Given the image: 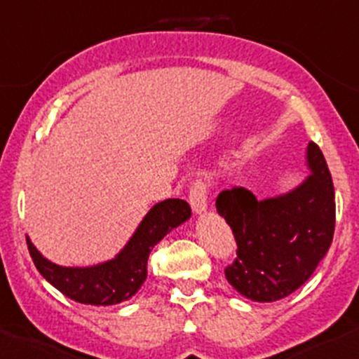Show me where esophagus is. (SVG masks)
Instances as JSON below:
<instances>
[{
	"label": "esophagus",
	"instance_id": "obj_1",
	"mask_svg": "<svg viewBox=\"0 0 359 359\" xmlns=\"http://www.w3.org/2000/svg\"><path fill=\"white\" fill-rule=\"evenodd\" d=\"M208 193L210 187L205 179L200 177V179L193 180V184H191L189 187V203L196 213H201L206 210V205H208Z\"/></svg>",
	"mask_w": 359,
	"mask_h": 359
}]
</instances>
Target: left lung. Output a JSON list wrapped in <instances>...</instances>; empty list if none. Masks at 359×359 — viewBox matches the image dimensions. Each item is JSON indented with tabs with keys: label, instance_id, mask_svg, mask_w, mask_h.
<instances>
[{
	"label": "left lung",
	"instance_id": "1",
	"mask_svg": "<svg viewBox=\"0 0 359 359\" xmlns=\"http://www.w3.org/2000/svg\"><path fill=\"white\" fill-rule=\"evenodd\" d=\"M311 175L292 193L259 201L245 187L224 189L217 212L236 240V259L224 269L241 295L257 302L285 299L302 287L334 240L335 191L318 144L307 146Z\"/></svg>",
	"mask_w": 359,
	"mask_h": 359
}]
</instances>
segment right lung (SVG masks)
Masks as SVG:
<instances>
[{
  "instance_id": "1",
  "label": "right lung",
  "mask_w": 359,
  "mask_h": 359,
  "mask_svg": "<svg viewBox=\"0 0 359 359\" xmlns=\"http://www.w3.org/2000/svg\"><path fill=\"white\" fill-rule=\"evenodd\" d=\"M191 217L189 203L170 198L149 210L139 229L116 259L92 267H62L46 260L29 238L27 248L36 269L69 299L92 306H112L135 295L147 278L151 250L166 233Z\"/></svg>"
}]
</instances>
